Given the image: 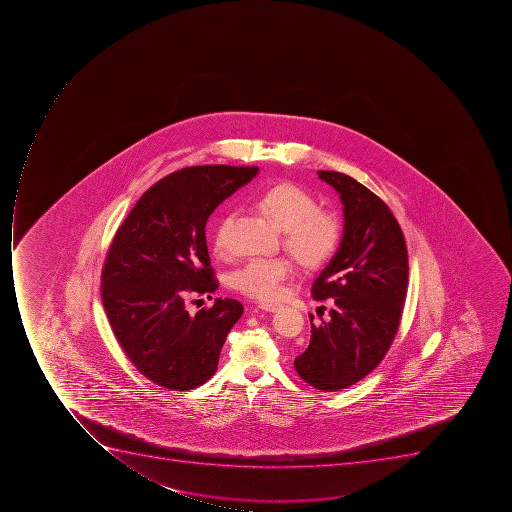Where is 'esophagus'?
I'll return each mask as SVG.
<instances>
[{"instance_id": "obj_1", "label": "esophagus", "mask_w": 512, "mask_h": 512, "mask_svg": "<svg viewBox=\"0 0 512 512\" xmlns=\"http://www.w3.org/2000/svg\"><path fill=\"white\" fill-rule=\"evenodd\" d=\"M259 309L267 310V312H275L280 309L278 304H272V302H259Z\"/></svg>"}]
</instances>
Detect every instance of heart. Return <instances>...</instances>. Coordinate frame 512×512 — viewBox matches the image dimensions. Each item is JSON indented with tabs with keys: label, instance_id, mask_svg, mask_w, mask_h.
<instances>
[{
	"label": "heart",
	"instance_id": "b5f03b06",
	"mask_svg": "<svg viewBox=\"0 0 512 512\" xmlns=\"http://www.w3.org/2000/svg\"><path fill=\"white\" fill-rule=\"evenodd\" d=\"M256 206L278 229L283 245L301 264L320 266L330 258L341 237L334 214L318 210L317 200L293 182H280L256 197ZM232 216L227 214L214 227L213 246L218 253L227 248ZM293 274V264L285 258H253L232 274V286L240 293L261 301H274L283 282Z\"/></svg>",
	"mask_w": 512,
	"mask_h": 512
}]
</instances>
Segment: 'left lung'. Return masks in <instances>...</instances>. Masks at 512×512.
Masks as SVG:
<instances>
[{"label": "left lung", "instance_id": "obj_1", "mask_svg": "<svg viewBox=\"0 0 512 512\" xmlns=\"http://www.w3.org/2000/svg\"><path fill=\"white\" fill-rule=\"evenodd\" d=\"M341 198V243L312 296L333 299L330 318L314 325L306 351L294 360L301 379L320 391L352 386L378 367L399 330L407 296L408 253L389 206L347 174L318 171Z\"/></svg>", "mask_w": 512, "mask_h": 512}]
</instances>
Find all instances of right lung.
<instances>
[{
	"instance_id": "1",
	"label": "right lung",
	"mask_w": 512,
	"mask_h": 512,
	"mask_svg": "<svg viewBox=\"0 0 512 512\" xmlns=\"http://www.w3.org/2000/svg\"><path fill=\"white\" fill-rule=\"evenodd\" d=\"M258 171L227 165L179 169L139 198L113 237L102 269L105 314L128 359L158 386L189 391L218 370L243 306L218 298L192 317L186 301L192 293L218 290L206 222Z\"/></svg>"
}]
</instances>
